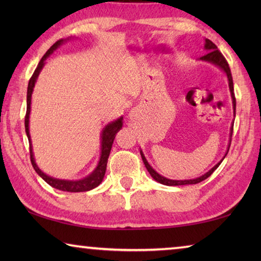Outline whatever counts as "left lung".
I'll return each instance as SVG.
<instances>
[{
    "label": "left lung",
    "mask_w": 261,
    "mask_h": 261,
    "mask_svg": "<svg viewBox=\"0 0 261 261\" xmlns=\"http://www.w3.org/2000/svg\"><path fill=\"white\" fill-rule=\"evenodd\" d=\"M204 49L206 50L207 54H205L204 56L200 57V61H204V62H208V63H212L216 65V67L220 68L222 71L226 73V76L228 78V84H229V90H230V94H231V99H232V109H233V116H235L236 114V99H235V94H233V83H232V77H231V72H230V68H229V65L227 63L226 59H224L223 55L221 54L219 51L218 47H216L213 42H212L210 39H205V46H204ZM232 127L233 124H231L230 127V138H229V144H228V148H227V152L224 154V156L221 159V160L216 163V165L210 169L207 173H205L204 175L199 176V177L197 178H192V179H170V178H167L165 176L160 175L159 173H156L155 170L153 169L152 166L149 165L148 161L146 160V158H145L143 151L140 149V155L141 159H143V162L145 167H146V169L148 170L149 175L152 176V177L156 180V182L161 183L163 185H168V187H175V185H189V184H197V183H200L202 180H205L207 177H210V176L214 173V170L218 168L221 162L223 161V159L226 158V155L228 154L229 151V147H230V143H231V136H232Z\"/></svg>",
    "instance_id": "8db88e82"
}]
</instances>
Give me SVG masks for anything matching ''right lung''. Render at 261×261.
I'll use <instances>...</instances> for the list:
<instances>
[{"label": "right lung", "instance_id": "right-lung-1", "mask_svg": "<svg viewBox=\"0 0 261 261\" xmlns=\"http://www.w3.org/2000/svg\"><path fill=\"white\" fill-rule=\"evenodd\" d=\"M68 39H61V40L56 41L54 45H53L49 49L47 50L45 55L42 56V59L39 62L37 69L34 70V73L31 77L30 82H29V86H28V107H26V115H25V131H26V136L29 138V143H30V155H31V162H32V166L34 168V170L37 171V174L40 176V177L45 180L46 183H48L50 187L55 188L57 190H61V191H67V192H85V191H90V190L94 189L100 185V183L102 182V179L105 177L106 174V168H107V162H108V158L110 154V149H112L115 136L118 131L122 129L123 126V117L121 116L117 120H115L113 122L108 123L106 125L102 131H101V153H100V159L98 165H96L95 169L92 171L90 175H87L86 177H84L82 179H77V180H69V179H60V178H55L51 177V176L47 175L43 173V171L38 167L37 162H35L34 159V153H33V147H32V140H31V136H30V113H31V99H32V93H33V88L35 86V83H37V79L40 74L42 68L45 67L46 64V60L49 57L54 50H56L62 43H64L65 41H68Z\"/></svg>", "mask_w": 261, "mask_h": 261}]
</instances>
